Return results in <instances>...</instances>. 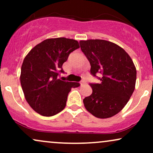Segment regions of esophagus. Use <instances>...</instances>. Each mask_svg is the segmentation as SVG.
I'll use <instances>...</instances> for the list:
<instances>
[{
    "mask_svg": "<svg viewBox=\"0 0 153 153\" xmlns=\"http://www.w3.org/2000/svg\"><path fill=\"white\" fill-rule=\"evenodd\" d=\"M84 83H85V80H82V81H80V85H83Z\"/></svg>",
    "mask_w": 153,
    "mask_h": 153,
    "instance_id": "1",
    "label": "esophagus"
}]
</instances>
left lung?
Returning <instances> with one entry per match:
<instances>
[{
	"mask_svg": "<svg viewBox=\"0 0 153 153\" xmlns=\"http://www.w3.org/2000/svg\"><path fill=\"white\" fill-rule=\"evenodd\" d=\"M82 52L91 64V73L101 75L100 83H91L93 92L83 99L85 108L94 117L106 119L123 109L135 88L137 71L124 49L103 39L80 40Z\"/></svg>",
	"mask_w": 153,
	"mask_h": 153,
	"instance_id": "left-lung-1",
	"label": "left lung"
}]
</instances>
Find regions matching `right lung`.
I'll return each instance as SVG.
<instances>
[{"mask_svg": "<svg viewBox=\"0 0 153 153\" xmlns=\"http://www.w3.org/2000/svg\"><path fill=\"white\" fill-rule=\"evenodd\" d=\"M79 47L73 39H47L26 54L21 69V85L26 101L40 115L52 117L62 111L72 88L80 86L79 82L58 78L59 73H64L63 63Z\"/></svg>", "mask_w": 153, "mask_h": 153, "instance_id": "1", "label": "right lung"}]
</instances>
